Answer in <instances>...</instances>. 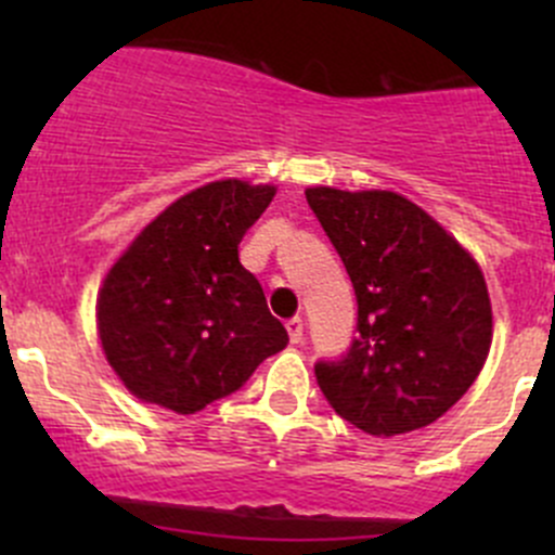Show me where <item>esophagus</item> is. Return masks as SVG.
I'll return each mask as SVG.
<instances>
[{
    "label": "esophagus",
    "instance_id": "1",
    "mask_svg": "<svg viewBox=\"0 0 555 555\" xmlns=\"http://www.w3.org/2000/svg\"><path fill=\"white\" fill-rule=\"evenodd\" d=\"M304 319L300 317H293L287 322V333H289V340H293V344H300V340H304Z\"/></svg>",
    "mask_w": 555,
    "mask_h": 555
}]
</instances>
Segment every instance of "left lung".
<instances>
[{
    "label": "left lung",
    "instance_id": "8db88e82",
    "mask_svg": "<svg viewBox=\"0 0 555 555\" xmlns=\"http://www.w3.org/2000/svg\"><path fill=\"white\" fill-rule=\"evenodd\" d=\"M357 295V338L313 365L340 418L391 438L427 427L489 357L491 304L478 262L416 204L389 190L309 188Z\"/></svg>",
    "mask_w": 555,
    "mask_h": 555
}]
</instances>
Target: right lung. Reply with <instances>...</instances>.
Listing matches in <instances>:
<instances>
[{"mask_svg":"<svg viewBox=\"0 0 555 555\" xmlns=\"http://www.w3.org/2000/svg\"><path fill=\"white\" fill-rule=\"evenodd\" d=\"M276 188L209 182L173 201L106 273L96 319L106 362L144 402L195 413L289 344L238 262Z\"/></svg>","mask_w":555,"mask_h":555,"instance_id":"right-lung-1","label":"right lung"}]
</instances>
